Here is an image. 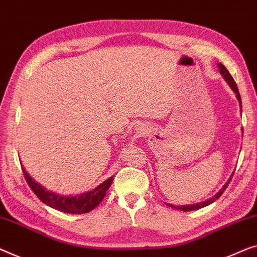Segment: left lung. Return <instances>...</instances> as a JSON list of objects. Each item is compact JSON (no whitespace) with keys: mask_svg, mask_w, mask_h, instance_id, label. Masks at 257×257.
I'll use <instances>...</instances> for the list:
<instances>
[{"mask_svg":"<svg viewBox=\"0 0 257 257\" xmlns=\"http://www.w3.org/2000/svg\"><path fill=\"white\" fill-rule=\"evenodd\" d=\"M218 67H219V70H220L221 76H223V77L225 78V80H226V82L228 83V85L231 86V89L235 92L236 98H238V100H239V102H240V107H241V97H240L238 86H236L234 79H233L231 74H229L227 69L225 68V66H223V64H221V63H218ZM233 174H234V173H232L231 178H229L228 181H227L226 183H225L223 188H221L219 191H218V193H217L216 195H214V196H212L211 198H209V200H206V201H204V202H201V203H196V204H189V205H180V206H177V205H173V204H168V203H166V204H167L168 206H170V208H173V209H177V210H181V211H193V210H197V209L204 208V206L211 204L212 202L218 200V198H219V197L221 196V194H223L224 191H225V189L227 188L228 183L231 182Z\"/></svg>","mask_w":257,"mask_h":257,"instance_id":"1","label":"left lung"}]
</instances>
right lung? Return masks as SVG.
<instances>
[{
	"mask_svg": "<svg viewBox=\"0 0 257 257\" xmlns=\"http://www.w3.org/2000/svg\"><path fill=\"white\" fill-rule=\"evenodd\" d=\"M23 173L28 181L30 188L32 189L34 194L37 195L39 200L45 203L46 205L51 206V208L59 210V211L66 212V213H86L93 210L99 203L102 201L107 189L113 182V177H110L99 185L97 188L93 190L87 191V193L76 195V196H62V195L52 193L34 181V180L30 177L28 172L23 167Z\"/></svg>",
	"mask_w": 257,
	"mask_h": 257,
	"instance_id": "right-lung-1",
	"label": "right lung"
}]
</instances>
